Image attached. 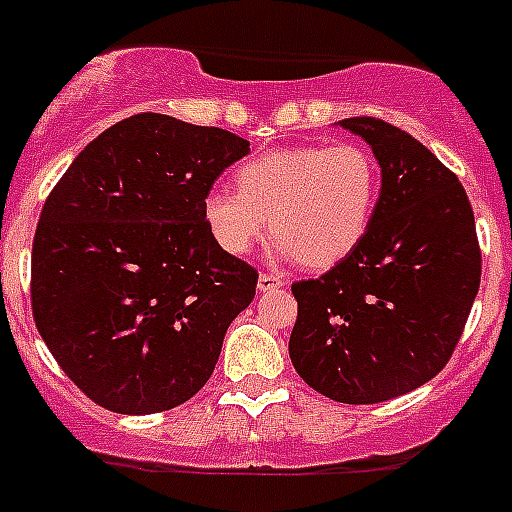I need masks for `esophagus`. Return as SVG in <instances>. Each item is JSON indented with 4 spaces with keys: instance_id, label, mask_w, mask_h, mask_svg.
I'll use <instances>...</instances> for the list:
<instances>
[{
    "instance_id": "obj_1",
    "label": "esophagus",
    "mask_w": 512,
    "mask_h": 512,
    "mask_svg": "<svg viewBox=\"0 0 512 512\" xmlns=\"http://www.w3.org/2000/svg\"><path fill=\"white\" fill-rule=\"evenodd\" d=\"M283 276H278V273H260V278H257V289L263 291H278L283 286Z\"/></svg>"
}]
</instances>
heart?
<instances>
[{
  "label": "heart",
  "instance_id": "1",
  "mask_svg": "<svg viewBox=\"0 0 512 512\" xmlns=\"http://www.w3.org/2000/svg\"><path fill=\"white\" fill-rule=\"evenodd\" d=\"M234 187L203 200L210 239L229 255H247L268 229L276 252L304 268L338 265L367 236L380 197V166L364 145H296L249 158Z\"/></svg>",
  "mask_w": 512,
  "mask_h": 512
}]
</instances>
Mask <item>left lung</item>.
Listing matches in <instances>:
<instances>
[{"instance_id":"1","label":"left lung","mask_w":512,"mask_h":512,"mask_svg":"<svg viewBox=\"0 0 512 512\" xmlns=\"http://www.w3.org/2000/svg\"><path fill=\"white\" fill-rule=\"evenodd\" d=\"M380 161L362 244L320 278L291 283V364L341 403H380L429 382L453 356L482 281L474 210L458 176L409 132L341 119Z\"/></svg>"}]
</instances>
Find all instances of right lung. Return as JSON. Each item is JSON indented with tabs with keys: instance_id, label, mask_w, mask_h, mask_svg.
<instances>
[{
	"instance_id": "obj_1",
	"label": "right lung",
	"mask_w": 512,
	"mask_h": 512,
	"mask_svg": "<svg viewBox=\"0 0 512 512\" xmlns=\"http://www.w3.org/2000/svg\"><path fill=\"white\" fill-rule=\"evenodd\" d=\"M249 143L218 127L135 114L85 145L46 197L30 307L64 375L117 414L190 401L257 270L223 252L203 200Z\"/></svg>"
}]
</instances>
